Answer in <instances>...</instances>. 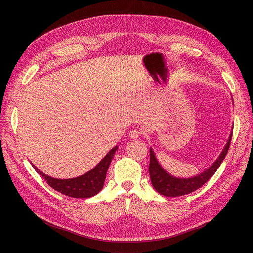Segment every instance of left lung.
Here are the masks:
<instances>
[{
  "label": "left lung",
  "instance_id": "1",
  "mask_svg": "<svg viewBox=\"0 0 253 253\" xmlns=\"http://www.w3.org/2000/svg\"><path fill=\"white\" fill-rule=\"evenodd\" d=\"M118 150V145H115L106 154L99 163L86 173L69 179H59L46 175L40 171L35 165L34 168L38 173L43 176L51 188L60 192L63 195L74 198H90L97 195L103 188L106 171L112 162V159Z\"/></svg>",
  "mask_w": 253,
  "mask_h": 253
}]
</instances>
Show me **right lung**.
Wrapping results in <instances>:
<instances>
[{
  "label": "right lung",
  "mask_w": 253,
  "mask_h": 253,
  "mask_svg": "<svg viewBox=\"0 0 253 253\" xmlns=\"http://www.w3.org/2000/svg\"><path fill=\"white\" fill-rule=\"evenodd\" d=\"M230 147V140L225 144L221 154L216 159V161L212 164L208 169H206L202 173L190 178H179L174 177L173 175L169 174L168 172L160 165L156 159L155 153L153 149H150L151 153V167H150V175L153 187L155 190L164 195L166 197H178L190 194L197 189L201 188L202 185L212 176L220 163L222 162L223 158L228 153Z\"/></svg>",
  "instance_id": "1"
}]
</instances>
